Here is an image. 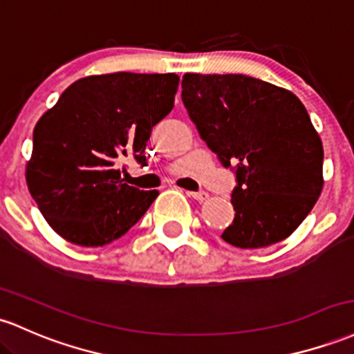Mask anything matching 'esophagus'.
<instances>
[{
    "instance_id": "esophagus-1",
    "label": "esophagus",
    "mask_w": 354,
    "mask_h": 354,
    "mask_svg": "<svg viewBox=\"0 0 354 354\" xmlns=\"http://www.w3.org/2000/svg\"><path fill=\"white\" fill-rule=\"evenodd\" d=\"M186 195L189 198H195L196 201H205L208 198L207 192H186Z\"/></svg>"
}]
</instances>
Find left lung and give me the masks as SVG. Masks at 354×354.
Instances as JSON below:
<instances>
[{
    "label": "left lung",
    "instance_id": "1",
    "mask_svg": "<svg viewBox=\"0 0 354 354\" xmlns=\"http://www.w3.org/2000/svg\"><path fill=\"white\" fill-rule=\"evenodd\" d=\"M181 99L200 138L235 173L227 243L260 248L292 234L322 189V142L292 92L254 77L185 73Z\"/></svg>",
    "mask_w": 354,
    "mask_h": 354
}]
</instances>
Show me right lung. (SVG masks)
I'll list each match as a JSON object with an SVG mask.
<instances>
[{
	"mask_svg": "<svg viewBox=\"0 0 354 354\" xmlns=\"http://www.w3.org/2000/svg\"><path fill=\"white\" fill-rule=\"evenodd\" d=\"M176 73L115 72L73 82L33 131L26 185L58 235L102 247L127 234L158 189L122 183L119 159L146 166L151 129L174 106Z\"/></svg>",
	"mask_w": 354,
	"mask_h": 354,
	"instance_id": "obj_1",
	"label": "right lung"
}]
</instances>
